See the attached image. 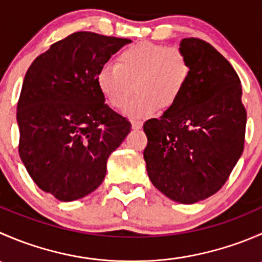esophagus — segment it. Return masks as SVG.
Here are the masks:
<instances>
[{"label": "esophagus", "instance_id": "esophagus-1", "mask_svg": "<svg viewBox=\"0 0 262 262\" xmlns=\"http://www.w3.org/2000/svg\"><path fill=\"white\" fill-rule=\"evenodd\" d=\"M132 128L136 129V130L141 129L142 128V121L141 120H137V119L132 120Z\"/></svg>", "mask_w": 262, "mask_h": 262}]
</instances>
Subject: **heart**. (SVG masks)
<instances>
[{
  "instance_id": "heart-1",
  "label": "heart",
  "mask_w": 262,
  "mask_h": 262,
  "mask_svg": "<svg viewBox=\"0 0 262 262\" xmlns=\"http://www.w3.org/2000/svg\"><path fill=\"white\" fill-rule=\"evenodd\" d=\"M191 76L186 54L176 47L152 41H138L118 55V64L106 63L96 75L99 91L115 109H123L133 94L137 95L126 112L147 116L158 107L167 110L178 104Z\"/></svg>"
}]
</instances>
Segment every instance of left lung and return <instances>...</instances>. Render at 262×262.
<instances>
[{"instance_id":"1","label":"left lung","mask_w":262,"mask_h":262,"mask_svg":"<svg viewBox=\"0 0 262 262\" xmlns=\"http://www.w3.org/2000/svg\"><path fill=\"white\" fill-rule=\"evenodd\" d=\"M191 66L178 104L143 124L147 173L162 194L194 204L215 194L244 152L247 114L239 77L214 47L182 39Z\"/></svg>"}]
</instances>
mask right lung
I'll return each mask as SVG.
<instances>
[{
	"mask_svg": "<svg viewBox=\"0 0 262 262\" xmlns=\"http://www.w3.org/2000/svg\"><path fill=\"white\" fill-rule=\"evenodd\" d=\"M130 41L78 31L52 44L26 72L16 113L18 155L34 182L60 202L96 190L107 158L130 132L96 84L100 68Z\"/></svg>",
	"mask_w": 262,
	"mask_h": 262,
	"instance_id": "right-lung-1",
	"label": "right lung"
}]
</instances>
